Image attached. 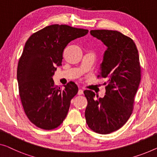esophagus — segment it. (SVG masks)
Here are the masks:
<instances>
[{
  "instance_id": "esophagus-1",
  "label": "esophagus",
  "mask_w": 157,
  "mask_h": 157,
  "mask_svg": "<svg viewBox=\"0 0 157 157\" xmlns=\"http://www.w3.org/2000/svg\"><path fill=\"white\" fill-rule=\"evenodd\" d=\"M83 94V90H81V89H79L78 90V95H82Z\"/></svg>"
}]
</instances>
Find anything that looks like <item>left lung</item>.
I'll use <instances>...</instances> for the list:
<instances>
[{"mask_svg":"<svg viewBox=\"0 0 157 157\" xmlns=\"http://www.w3.org/2000/svg\"><path fill=\"white\" fill-rule=\"evenodd\" d=\"M90 34L106 46L98 76L106 79V95L99 98L92 91H84L86 122L95 132L109 134L122 127L132 114L141 79L138 51L130 37L118 31L91 30Z\"/></svg>","mask_w":157,"mask_h":157,"instance_id":"left-lung-1","label":"left lung"}]
</instances>
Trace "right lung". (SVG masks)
<instances>
[{"mask_svg": "<svg viewBox=\"0 0 157 157\" xmlns=\"http://www.w3.org/2000/svg\"><path fill=\"white\" fill-rule=\"evenodd\" d=\"M87 33V29L53 25L32 34L25 44L17 66L19 93L27 118L36 127L54 129L66 117L78 87L72 82L64 89L55 86L53 76L62 65L67 44Z\"/></svg>", "mask_w": 157, "mask_h": 157, "instance_id": "1", "label": "right lung"}]
</instances>
